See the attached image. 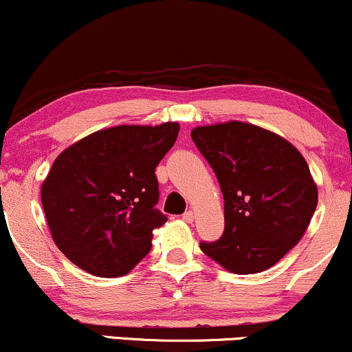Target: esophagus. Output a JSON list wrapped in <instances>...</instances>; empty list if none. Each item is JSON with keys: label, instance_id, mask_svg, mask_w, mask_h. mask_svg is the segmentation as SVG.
<instances>
[{"label": "esophagus", "instance_id": "34e87169", "mask_svg": "<svg viewBox=\"0 0 352 352\" xmlns=\"http://www.w3.org/2000/svg\"><path fill=\"white\" fill-rule=\"evenodd\" d=\"M182 220L187 221V223H192V221L195 220V213H193L192 210H188V212H185L184 215H182Z\"/></svg>", "mask_w": 352, "mask_h": 352}]
</instances>
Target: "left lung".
Returning a JSON list of instances; mask_svg holds the SVG:
<instances>
[{"instance_id":"left-lung-1","label":"left lung","mask_w":352,"mask_h":352,"mask_svg":"<svg viewBox=\"0 0 352 352\" xmlns=\"http://www.w3.org/2000/svg\"><path fill=\"white\" fill-rule=\"evenodd\" d=\"M192 139L215 172L225 200L223 235L200 243L230 273L272 268L301 240L318 205V187L292 142L258 125H200Z\"/></svg>"}]
</instances>
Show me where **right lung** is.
Returning a JSON list of instances; mask_svg holds the SVG:
<instances>
[{
  "instance_id": "right-lung-1",
  "label": "right lung",
  "mask_w": 352,
  "mask_h": 352,
  "mask_svg": "<svg viewBox=\"0 0 352 352\" xmlns=\"http://www.w3.org/2000/svg\"><path fill=\"white\" fill-rule=\"evenodd\" d=\"M179 131V122L116 125L59 153L41 201L52 240L76 266L96 276H122L151 252L152 232L167 221L155 210V167Z\"/></svg>"
}]
</instances>
